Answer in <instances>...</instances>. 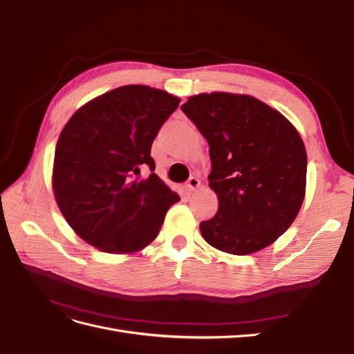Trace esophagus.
I'll use <instances>...</instances> for the list:
<instances>
[{"instance_id": "34e87169", "label": "esophagus", "mask_w": 354, "mask_h": 354, "mask_svg": "<svg viewBox=\"0 0 354 354\" xmlns=\"http://www.w3.org/2000/svg\"><path fill=\"white\" fill-rule=\"evenodd\" d=\"M199 186H201V181L196 177H190L189 181H187V185H186L189 192H196L199 189Z\"/></svg>"}]
</instances>
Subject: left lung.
<instances>
[{
  "label": "left lung",
  "mask_w": 354,
  "mask_h": 354,
  "mask_svg": "<svg viewBox=\"0 0 354 354\" xmlns=\"http://www.w3.org/2000/svg\"><path fill=\"white\" fill-rule=\"evenodd\" d=\"M209 145V187L218 209L199 229L211 246L248 255L273 243L306 195L307 153L286 118L248 94L214 91L181 106Z\"/></svg>",
  "instance_id": "8db88e82"
}]
</instances>
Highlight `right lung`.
Masks as SVG:
<instances>
[{"instance_id": "add662e5", "label": "right lung", "mask_w": 354, "mask_h": 354, "mask_svg": "<svg viewBox=\"0 0 354 354\" xmlns=\"http://www.w3.org/2000/svg\"><path fill=\"white\" fill-rule=\"evenodd\" d=\"M180 99L147 85H124L75 112L59 136L53 192L73 232L111 254L151 243L180 201L155 171L151 147ZM153 171L138 180L140 169Z\"/></svg>"}]
</instances>
